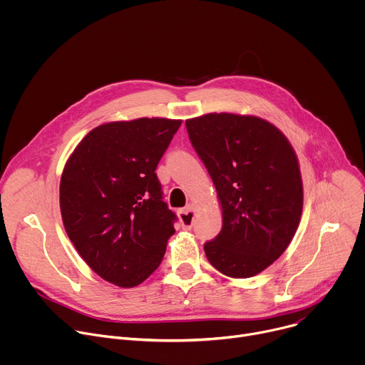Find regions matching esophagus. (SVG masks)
Instances as JSON below:
<instances>
[{"label":"esophagus","mask_w":365,"mask_h":365,"mask_svg":"<svg viewBox=\"0 0 365 365\" xmlns=\"http://www.w3.org/2000/svg\"><path fill=\"white\" fill-rule=\"evenodd\" d=\"M195 206L193 205H187L186 207H182V210L179 211V218H180V222H182V227L185 230H190L192 225H193V220H195Z\"/></svg>","instance_id":"34e87169"}]
</instances>
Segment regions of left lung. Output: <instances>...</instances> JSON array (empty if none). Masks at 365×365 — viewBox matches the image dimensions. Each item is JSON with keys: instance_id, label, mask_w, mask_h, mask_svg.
Segmentation results:
<instances>
[{"instance_id": "1", "label": "left lung", "mask_w": 365, "mask_h": 365, "mask_svg": "<svg viewBox=\"0 0 365 365\" xmlns=\"http://www.w3.org/2000/svg\"><path fill=\"white\" fill-rule=\"evenodd\" d=\"M186 128L222 207V230L203 245L206 258L228 277L262 273L300 222L303 183L292 144L254 115L212 113L186 120Z\"/></svg>"}]
</instances>
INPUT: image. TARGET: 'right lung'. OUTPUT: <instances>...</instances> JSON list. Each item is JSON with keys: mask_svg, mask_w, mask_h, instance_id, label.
I'll use <instances>...</instances> for the list:
<instances>
[{"mask_svg": "<svg viewBox=\"0 0 365 365\" xmlns=\"http://www.w3.org/2000/svg\"><path fill=\"white\" fill-rule=\"evenodd\" d=\"M180 120L137 118L95 127L61 179L66 234L103 280L135 287L162 263L176 215L155 175Z\"/></svg>", "mask_w": 365, "mask_h": 365, "instance_id": "add662e5", "label": "right lung"}]
</instances>
